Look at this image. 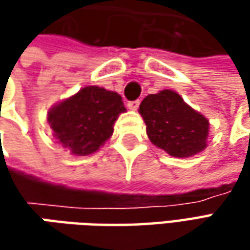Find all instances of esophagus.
<instances>
[{"label":"esophagus","mask_w":250,"mask_h":250,"mask_svg":"<svg viewBox=\"0 0 250 250\" xmlns=\"http://www.w3.org/2000/svg\"><path fill=\"white\" fill-rule=\"evenodd\" d=\"M139 104H140V101H139V100L129 101V103H128V108H129V110H132V111L138 110V107H139Z\"/></svg>","instance_id":"34e87169"}]
</instances>
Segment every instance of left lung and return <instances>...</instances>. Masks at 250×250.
I'll use <instances>...</instances> for the list:
<instances>
[{
    "mask_svg": "<svg viewBox=\"0 0 250 250\" xmlns=\"http://www.w3.org/2000/svg\"><path fill=\"white\" fill-rule=\"evenodd\" d=\"M154 146L174 157H189L206 147L208 121L172 90L149 94L139 105Z\"/></svg>",
    "mask_w": 250,
    "mask_h": 250,
    "instance_id": "1",
    "label": "left lung"
}]
</instances>
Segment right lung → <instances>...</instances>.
<instances>
[{"label":"right lung","mask_w":250,"mask_h":250,"mask_svg":"<svg viewBox=\"0 0 250 250\" xmlns=\"http://www.w3.org/2000/svg\"><path fill=\"white\" fill-rule=\"evenodd\" d=\"M125 111L118 93L87 86L48 112L55 138L76 156L100 149L112 135V125Z\"/></svg>","instance_id":"add662e5"}]
</instances>
